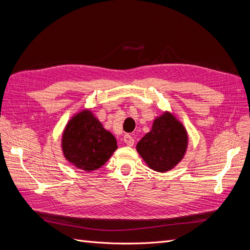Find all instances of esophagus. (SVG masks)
Segmentation results:
<instances>
[{
	"label": "esophagus",
	"instance_id": "34e87169",
	"mask_svg": "<svg viewBox=\"0 0 250 250\" xmlns=\"http://www.w3.org/2000/svg\"><path fill=\"white\" fill-rule=\"evenodd\" d=\"M123 141H124V143L126 144V145H128V146H132L133 143H134V140H133V138L131 137L130 134H125L124 138H123Z\"/></svg>",
	"mask_w": 250,
	"mask_h": 250
}]
</instances>
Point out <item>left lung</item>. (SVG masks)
I'll return each instance as SVG.
<instances>
[{
  "mask_svg": "<svg viewBox=\"0 0 250 250\" xmlns=\"http://www.w3.org/2000/svg\"><path fill=\"white\" fill-rule=\"evenodd\" d=\"M187 145L184 126L166 112L154 121L151 131L138 143L137 150L151 169L167 172L181 161Z\"/></svg>",
  "mask_w": 250,
  "mask_h": 250,
  "instance_id": "obj_1",
  "label": "left lung"
}]
</instances>
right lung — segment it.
<instances>
[{
    "instance_id": "right-lung-1",
    "label": "right lung",
    "mask_w": 250,
    "mask_h": 250,
    "mask_svg": "<svg viewBox=\"0 0 250 250\" xmlns=\"http://www.w3.org/2000/svg\"><path fill=\"white\" fill-rule=\"evenodd\" d=\"M117 148L115 137L105 130L88 110H83L75 116L66 125L62 135L65 158L84 171L100 168Z\"/></svg>"
}]
</instances>
